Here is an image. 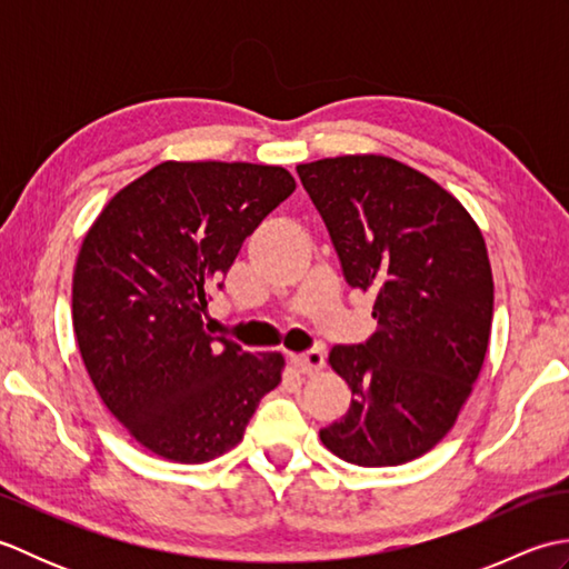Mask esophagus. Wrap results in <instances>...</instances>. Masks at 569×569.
Segmentation results:
<instances>
[{
	"instance_id": "34e87169",
	"label": "esophagus",
	"mask_w": 569,
	"mask_h": 569,
	"mask_svg": "<svg viewBox=\"0 0 569 569\" xmlns=\"http://www.w3.org/2000/svg\"><path fill=\"white\" fill-rule=\"evenodd\" d=\"M291 365L298 373H308L310 377V373H318L325 367V357H322V352H318V349H310V352L293 355Z\"/></svg>"
}]
</instances>
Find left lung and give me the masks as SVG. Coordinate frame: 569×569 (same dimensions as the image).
Instances as JSON below:
<instances>
[{
  "instance_id": "obj_1",
  "label": "left lung",
  "mask_w": 569,
  "mask_h": 569,
  "mask_svg": "<svg viewBox=\"0 0 569 569\" xmlns=\"http://www.w3.org/2000/svg\"><path fill=\"white\" fill-rule=\"evenodd\" d=\"M345 281L373 296L365 345L330 367L352 389L347 416L320 430L345 462L396 467L438 445L485 365L493 278L485 237L455 196L389 156L298 166Z\"/></svg>"
}]
</instances>
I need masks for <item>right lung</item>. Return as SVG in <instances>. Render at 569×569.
I'll return each mask as SVG.
<instances>
[{"label":"right lung","mask_w":569,"mask_h":569,"mask_svg":"<svg viewBox=\"0 0 569 569\" xmlns=\"http://www.w3.org/2000/svg\"><path fill=\"white\" fill-rule=\"evenodd\" d=\"M293 190L281 166L166 161L84 234L72 273L80 357L102 403L153 455H224L281 383V355L241 352L202 316L244 239Z\"/></svg>","instance_id":"1"}]
</instances>
